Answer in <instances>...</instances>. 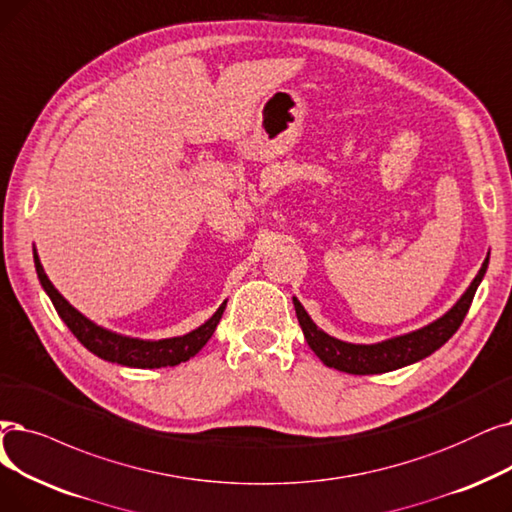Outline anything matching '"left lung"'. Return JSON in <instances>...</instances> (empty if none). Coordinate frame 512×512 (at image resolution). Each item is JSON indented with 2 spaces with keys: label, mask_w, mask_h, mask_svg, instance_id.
<instances>
[{
  "label": "left lung",
  "mask_w": 512,
  "mask_h": 512,
  "mask_svg": "<svg viewBox=\"0 0 512 512\" xmlns=\"http://www.w3.org/2000/svg\"><path fill=\"white\" fill-rule=\"evenodd\" d=\"M487 263H490V253H487L479 274L475 276L471 286L466 288V293L439 320L427 324L425 328L408 332V335L387 339L383 343L355 345V343H345V341H339L335 337L326 335V332L320 330L314 324V320L307 316V311L303 309L299 299L293 297L297 320L303 328L307 345L328 368H337V370L349 372V374L391 372V370L404 368L408 364H414L422 358H427V355L437 351L443 343L450 341V337L460 328L466 311H469V307L473 303L477 286L485 276Z\"/></svg>",
  "instance_id": "8db88e82"
}]
</instances>
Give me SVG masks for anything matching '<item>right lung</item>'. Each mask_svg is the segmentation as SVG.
<instances>
[{"mask_svg": "<svg viewBox=\"0 0 512 512\" xmlns=\"http://www.w3.org/2000/svg\"><path fill=\"white\" fill-rule=\"evenodd\" d=\"M33 259H35V270L43 291L48 293V297L52 299L58 311V316L66 326H69V330L77 337V341L85 349H90L94 355H98V358L121 364V366L165 368V366H177L190 360L192 355L201 351L207 345V341L213 337V332L221 320V314H224L226 309V303H221L219 309L203 326H198L196 330L188 332L184 337H171L161 341L123 337L113 330H106L94 324L92 320H87L83 314H79V311L56 291L46 272H43V265L37 257V251H33Z\"/></svg>", "mask_w": 512, "mask_h": 512, "instance_id": "add662e5", "label": "right lung"}]
</instances>
